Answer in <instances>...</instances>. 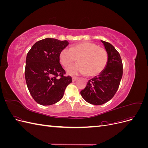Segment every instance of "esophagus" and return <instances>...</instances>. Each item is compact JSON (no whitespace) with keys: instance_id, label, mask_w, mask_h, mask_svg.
<instances>
[{"instance_id":"obj_1","label":"esophagus","mask_w":148,"mask_h":148,"mask_svg":"<svg viewBox=\"0 0 148 148\" xmlns=\"http://www.w3.org/2000/svg\"><path fill=\"white\" fill-rule=\"evenodd\" d=\"M77 79H78L77 77H73V78H72V81H73V82H75L76 80H77Z\"/></svg>"}]
</instances>
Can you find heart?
<instances>
[{
    "instance_id": "b5f03b06",
    "label": "heart",
    "mask_w": 148,
    "mask_h": 148,
    "mask_svg": "<svg viewBox=\"0 0 148 148\" xmlns=\"http://www.w3.org/2000/svg\"><path fill=\"white\" fill-rule=\"evenodd\" d=\"M59 57L65 67L69 66L78 59V64L67 69L69 74L88 73L90 77L101 73L108 61L107 53L104 49L98 47L97 44L88 41L73 44L70 49H62Z\"/></svg>"
}]
</instances>
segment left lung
<instances>
[{
	"label": "left lung",
	"instance_id": "1",
	"mask_svg": "<svg viewBox=\"0 0 148 148\" xmlns=\"http://www.w3.org/2000/svg\"><path fill=\"white\" fill-rule=\"evenodd\" d=\"M108 56L104 70L89 79L80 93L89 104L102 105L114 97L119 87L123 75V65L119 53L109 42L101 40Z\"/></svg>",
	"mask_w": 148,
	"mask_h": 148
}]
</instances>
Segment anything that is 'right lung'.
<instances>
[{
	"instance_id": "add662e5",
	"label": "right lung",
	"mask_w": 148,
	"mask_h": 148,
	"mask_svg": "<svg viewBox=\"0 0 148 148\" xmlns=\"http://www.w3.org/2000/svg\"><path fill=\"white\" fill-rule=\"evenodd\" d=\"M69 44L67 41L47 38L36 42L27 53L25 76L34 101L42 106L59 102L65 88L72 82L60 64V53Z\"/></svg>"
}]
</instances>
